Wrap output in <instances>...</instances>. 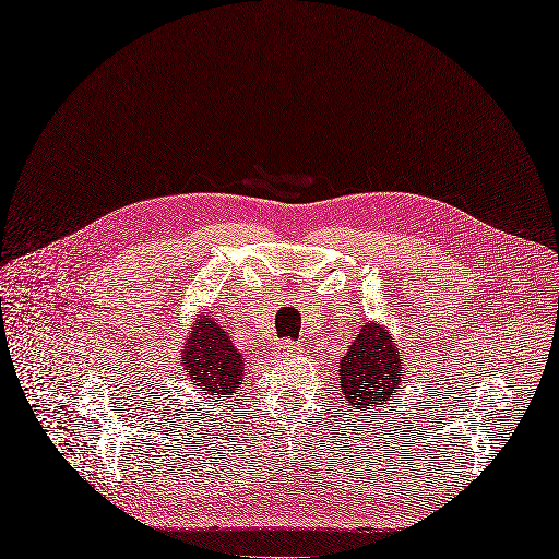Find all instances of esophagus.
Here are the masks:
<instances>
[{"mask_svg":"<svg viewBox=\"0 0 559 559\" xmlns=\"http://www.w3.org/2000/svg\"><path fill=\"white\" fill-rule=\"evenodd\" d=\"M300 354V346L294 340H280L273 344V356L275 358H292Z\"/></svg>","mask_w":559,"mask_h":559,"instance_id":"esophagus-1","label":"esophagus"}]
</instances>
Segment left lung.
Listing matches in <instances>:
<instances>
[{"label": "left lung", "mask_w": 559, "mask_h": 559, "mask_svg": "<svg viewBox=\"0 0 559 559\" xmlns=\"http://www.w3.org/2000/svg\"><path fill=\"white\" fill-rule=\"evenodd\" d=\"M400 352L393 337L379 323H368L352 342L340 362V386L346 397V412L386 404L404 381Z\"/></svg>", "instance_id": "8db88e82"}]
</instances>
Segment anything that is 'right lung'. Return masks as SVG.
Segmentation results:
<instances>
[{"mask_svg":"<svg viewBox=\"0 0 559 559\" xmlns=\"http://www.w3.org/2000/svg\"><path fill=\"white\" fill-rule=\"evenodd\" d=\"M189 381L210 395H228L242 383V356L215 319H199L185 344Z\"/></svg>","mask_w":559,"mask_h":559,"instance_id":"right-lung-1","label":"right lung"}]
</instances>
